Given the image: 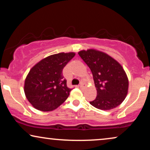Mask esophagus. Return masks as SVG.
I'll return each instance as SVG.
<instances>
[{"instance_id":"obj_1","label":"esophagus","mask_w":150,"mask_h":150,"mask_svg":"<svg viewBox=\"0 0 150 150\" xmlns=\"http://www.w3.org/2000/svg\"><path fill=\"white\" fill-rule=\"evenodd\" d=\"M79 86H80V87H81V88H85L86 87L85 84H84L83 83H80V85Z\"/></svg>"}]
</instances>
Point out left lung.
Listing matches in <instances>:
<instances>
[{
	"mask_svg": "<svg viewBox=\"0 0 150 150\" xmlns=\"http://www.w3.org/2000/svg\"><path fill=\"white\" fill-rule=\"evenodd\" d=\"M79 54L91 69L97 89V96L89 103L100 110L120 105L128 89V77L122 65L105 53L92 49L82 50Z\"/></svg>",
	"mask_w": 150,
	"mask_h": 150,
	"instance_id": "obj_1",
	"label": "left lung"
}]
</instances>
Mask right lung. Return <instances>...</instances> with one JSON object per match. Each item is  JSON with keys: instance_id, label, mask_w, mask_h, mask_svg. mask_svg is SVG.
<instances>
[{"instance_id": "add662e5", "label": "right lung", "mask_w": 150, "mask_h": 150, "mask_svg": "<svg viewBox=\"0 0 150 150\" xmlns=\"http://www.w3.org/2000/svg\"><path fill=\"white\" fill-rule=\"evenodd\" d=\"M74 56V52L50 55L32 67L24 83V93L35 108L50 111L68 98L72 89L67 87L63 69Z\"/></svg>"}]
</instances>
